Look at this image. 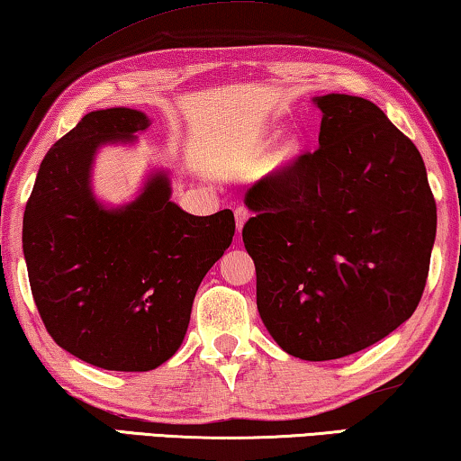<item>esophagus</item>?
Returning <instances> with one entry per match:
<instances>
[{
  "instance_id": "obj_1",
  "label": "esophagus",
  "mask_w": 461,
  "mask_h": 461,
  "mask_svg": "<svg viewBox=\"0 0 461 461\" xmlns=\"http://www.w3.org/2000/svg\"><path fill=\"white\" fill-rule=\"evenodd\" d=\"M233 215H236V228H238V233L242 231V228H244V223H246V219H249V209L246 207H236V211H233Z\"/></svg>"
}]
</instances>
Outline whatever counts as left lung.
Masks as SVG:
<instances>
[{
    "label": "left lung",
    "instance_id": "8db88e82",
    "mask_svg": "<svg viewBox=\"0 0 461 461\" xmlns=\"http://www.w3.org/2000/svg\"><path fill=\"white\" fill-rule=\"evenodd\" d=\"M319 149L246 192L242 230L257 306L281 349L302 360L349 356L414 314L429 277L437 204L427 167L375 103L314 97Z\"/></svg>",
    "mask_w": 461,
    "mask_h": 461
}]
</instances>
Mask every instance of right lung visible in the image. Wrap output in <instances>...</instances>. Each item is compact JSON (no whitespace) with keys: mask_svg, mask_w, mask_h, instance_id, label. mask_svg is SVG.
<instances>
[{"mask_svg":"<svg viewBox=\"0 0 461 461\" xmlns=\"http://www.w3.org/2000/svg\"><path fill=\"white\" fill-rule=\"evenodd\" d=\"M149 123L128 107L86 113L45 155L23 225L47 333L77 358L122 373L153 370L177 352L198 285L236 231L230 209L196 217L171 203L163 171L126 207L97 203V149L134 140Z\"/></svg>","mask_w":461,"mask_h":461,"instance_id":"1","label":"right lung"}]
</instances>
